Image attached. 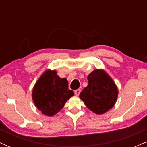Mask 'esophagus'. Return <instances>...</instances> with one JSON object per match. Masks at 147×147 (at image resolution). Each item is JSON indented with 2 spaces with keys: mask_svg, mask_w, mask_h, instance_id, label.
<instances>
[{
  "mask_svg": "<svg viewBox=\"0 0 147 147\" xmlns=\"http://www.w3.org/2000/svg\"><path fill=\"white\" fill-rule=\"evenodd\" d=\"M80 92H81L80 89H77V90H75V95L76 96H79V94H80Z\"/></svg>",
  "mask_w": 147,
  "mask_h": 147,
  "instance_id": "esophagus-1",
  "label": "esophagus"
}]
</instances>
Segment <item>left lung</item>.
<instances>
[{"label": "left lung", "instance_id": "1", "mask_svg": "<svg viewBox=\"0 0 147 147\" xmlns=\"http://www.w3.org/2000/svg\"><path fill=\"white\" fill-rule=\"evenodd\" d=\"M88 84L79 95L91 111L102 115L112 109L117 101L118 89L113 79L102 69H96L88 75Z\"/></svg>", "mask_w": 147, "mask_h": 147}]
</instances>
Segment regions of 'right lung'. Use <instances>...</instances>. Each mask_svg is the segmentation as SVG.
I'll return each mask as SVG.
<instances>
[{
  "instance_id": "right-lung-1",
  "label": "right lung",
  "mask_w": 147,
  "mask_h": 147,
  "mask_svg": "<svg viewBox=\"0 0 147 147\" xmlns=\"http://www.w3.org/2000/svg\"><path fill=\"white\" fill-rule=\"evenodd\" d=\"M74 96L68 89V82L61 78L55 70L48 69L36 81L32 97L35 106L43 115L53 116L63 109L64 104Z\"/></svg>"
}]
</instances>
